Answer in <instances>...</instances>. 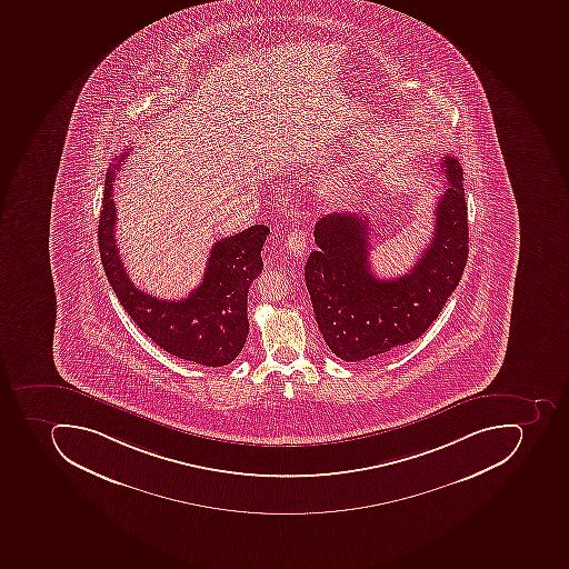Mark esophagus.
I'll use <instances>...</instances> for the list:
<instances>
[{"mask_svg":"<svg viewBox=\"0 0 569 569\" xmlns=\"http://www.w3.org/2000/svg\"><path fill=\"white\" fill-rule=\"evenodd\" d=\"M286 247L291 251L292 257H303L305 250H307V233L303 230H291L287 233Z\"/></svg>","mask_w":569,"mask_h":569,"instance_id":"obj_1","label":"esophagus"}]
</instances>
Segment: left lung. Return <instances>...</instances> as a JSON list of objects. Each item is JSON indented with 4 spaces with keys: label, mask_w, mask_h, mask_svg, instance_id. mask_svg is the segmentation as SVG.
<instances>
[{
    "label": "left lung",
    "mask_w": 569,
    "mask_h": 569,
    "mask_svg": "<svg viewBox=\"0 0 569 569\" xmlns=\"http://www.w3.org/2000/svg\"><path fill=\"white\" fill-rule=\"evenodd\" d=\"M447 190L435 208V232L410 273L381 280L372 273L370 220L333 212L316 223L318 250L305 283L322 339L346 361H360L419 339L461 280L468 259V217L458 159L446 156Z\"/></svg>",
    "instance_id": "1"
}]
</instances>
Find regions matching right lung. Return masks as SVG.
<instances>
[{"label": "right lung", "mask_w": 569, "mask_h": 569, "mask_svg": "<svg viewBox=\"0 0 569 569\" xmlns=\"http://www.w3.org/2000/svg\"><path fill=\"white\" fill-rule=\"evenodd\" d=\"M131 149L113 159L104 181L99 217V250L108 282L123 310L152 342L182 360L223 367L241 352L248 337V289L262 273L260 250L269 229L251 226L214 242L200 286L184 300H159L131 282L114 241L113 182Z\"/></svg>", "instance_id": "1"}]
</instances>
